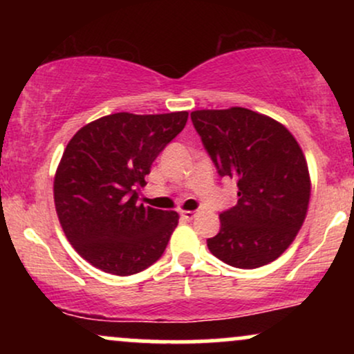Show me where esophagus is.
I'll return each mask as SVG.
<instances>
[{"instance_id": "34e87169", "label": "esophagus", "mask_w": 354, "mask_h": 354, "mask_svg": "<svg viewBox=\"0 0 354 354\" xmlns=\"http://www.w3.org/2000/svg\"><path fill=\"white\" fill-rule=\"evenodd\" d=\"M196 211H181V218L186 219V221H191V219L196 218Z\"/></svg>"}]
</instances>
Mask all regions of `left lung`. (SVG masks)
<instances>
[{"label": "left lung", "instance_id": "1", "mask_svg": "<svg viewBox=\"0 0 354 354\" xmlns=\"http://www.w3.org/2000/svg\"><path fill=\"white\" fill-rule=\"evenodd\" d=\"M194 129L219 176L236 181L238 203L219 214L221 230L208 248L243 270L279 258L301 228L311 194L298 141L273 118L246 108L198 109Z\"/></svg>", "mask_w": 354, "mask_h": 354}]
</instances>
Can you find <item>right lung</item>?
<instances>
[{"label": "right lung", "instance_id": "add662e5", "mask_svg": "<svg viewBox=\"0 0 354 354\" xmlns=\"http://www.w3.org/2000/svg\"><path fill=\"white\" fill-rule=\"evenodd\" d=\"M186 121L188 111L115 113L70 140L55 174V206L68 241L95 268L129 276L165 253L180 216L143 206L138 189Z\"/></svg>", "mask_w": 354, "mask_h": 354}]
</instances>
